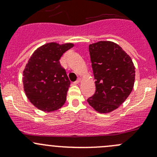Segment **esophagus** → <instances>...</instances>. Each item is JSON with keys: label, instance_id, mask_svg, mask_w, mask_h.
<instances>
[{"label": "esophagus", "instance_id": "1", "mask_svg": "<svg viewBox=\"0 0 157 157\" xmlns=\"http://www.w3.org/2000/svg\"><path fill=\"white\" fill-rule=\"evenodd\" d=\"M80 81H81V79H80V77H79V78L78 79H77V80H76V81L75 82H74V83H76V84H77V83H80Z\"/></svg>", "mask_w": 157, "mask_h": 157}]
</instances>
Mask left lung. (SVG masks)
Masks as SVG:
<instances>
[{
  "label": "left lung",
  "mask_w": 157,
  "mask_h": 157,
  "mask_svg": "<svg viewBox=\"0 0 157 157\" xmlns=\"http://www.w3.org/2000/svg\"><path fill=\"white\" fill-rule=\"evenodd\" d=\"M96 92L88 103L99 113H109L120 106L131 94L135 67L131 57L118 44L99 41L89 45Z\"/></svg>",
  "instance_id": "left-lung-1"
}]
</instances>
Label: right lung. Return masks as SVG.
I'll list each match as a JSON object with an SVG mask.
<instances>
[{
	"label": "right lung",
	"instance_id": "right-lung-1",
	"mask_svg": "<svg viewBox=\"0 0 157 157\" xmlns=\"http://www.w3.org/2000/svg\"><path fill=\"white\" fill-rule=\"evenodd\" d=\"M72 47V43L50 42L38 48L30 57L23 71V88L28 99L37 109L52 112L65 102L71 81L59 61Z\"/></svg>",
	"mask_w": 157,
	"mask_h": 157
}]
</instances>
